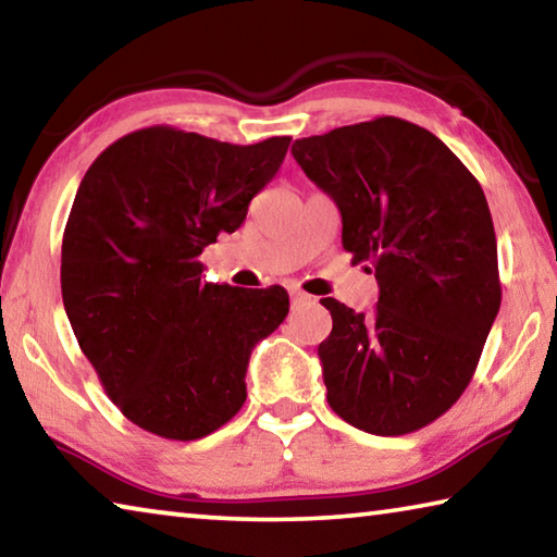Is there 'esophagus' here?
<instances>
[{"label": "esophagus", "mask_w": 557, "mask_h": 557, "mask_svg": "<svg viewBox=\"0 0 557 557\" xmlns=\"http://www.w3.org/2000/svg\"><path fill=\"white\" fill-rule=\"evenodd\" d=\"M292 307H299V305H305V301L309 299V295H305V292H299V289H292Z\"/></svg>", "instance_id": "34e87169"}]
</instances>
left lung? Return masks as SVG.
<instances>
[{
  "mask_svg": "<svg viewBox=\"0 0 557 557\" xmlns=\"http://www.w3.org/2000/svg\"><path fill=\"white\" fill-rule=\"evenodd\" d=\"M342 213V243L379 280V305L334 297L319 361L332 410L371 435H408L445 414L476 371L502 307L486 196L425 127L375 117L292 145Z\"/></svg>",
  "mask_w": 557,
  "mask_h": 557,
  "instance_id": "left-lung-1",
  "label": "left lung"
}]
</instances>
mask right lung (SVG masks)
<instances>
[{"instance_id": "right-lung-1", "label": "right lung", "mask_w": 557, "mask_h": 557, "mask_svg": "<svg viewBox=\"0 0 557 557\" xmlns=\"http://www.w3.org/2000/svg\"><path fill=\"white\" fill-rule=\"evenodd\" d=\"M287 147L147 127L83 176L63 233V307L110 400L152 435L188 442L225 425L248 395L252 348L285 322V289L206 282L199 256L240 228Z\"/></svg>"}]
</instances>
